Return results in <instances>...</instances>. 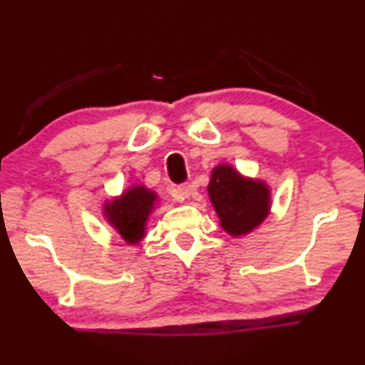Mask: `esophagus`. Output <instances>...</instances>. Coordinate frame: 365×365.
Masks as SVG:
<instances>
[{"label":"esophagus","mask_w":365,"mask_h":365,"mask_svg":"<svg viewBox=\"0 0 365 365\" xmlns=\"http://www.w3.org/2000/svg\"><path fill=\"white\" fill-rule=\"evenodd\" d=\"M192 195V185L190 183H182V185L177 187V190H175V200L177 202H185L188 197Z\"/></svg>","instance_id":"1"}]
</instances>
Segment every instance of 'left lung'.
<instances>
[{
	"label": "left lung",
	"instance_id": "obj_1",
	"mask_svg": "<svg viewBox=\"0 0 365 365\" xmlns=\"http://www.w3.org/2000/svg\"><path fill=\"white\" fill-rule=\"evenodd\" d=\"M209 197L221 226L232 236L250 232L269 212V190L262 182L241 178L231 166H217L209 182Z\"/></svg>",
	"mask_w": 365,
	"mask_h": 365
}]
</instances>
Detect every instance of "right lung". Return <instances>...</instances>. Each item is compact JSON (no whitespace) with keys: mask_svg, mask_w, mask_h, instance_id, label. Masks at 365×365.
Here are the masks:
<instances>
[{"mask_svg":"<svg viewBox=\"0 0 365 365\" xmlns=\"http://www.w3.org/2000/svg\"><path fill=\"white\" fill-rule=\"evenodd\" d=\"M156 195L144 187H134L127 190L120 199L105 205V212L118 231L129 243H135L144 236V225L155 205Z\"/></svg>","mask_w":365,"mask_h":365,"instance_id":"right-lung-1","label":"right lung"}]
</instances>
